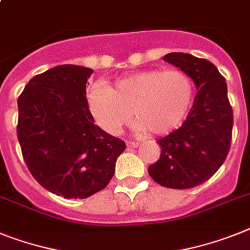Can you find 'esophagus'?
I'll return each mask as SVG.
<instances>
[{
  "label": "esophagus",
  "instance_id": "34e87169",
  "mask_svg": "<svg viewBox=\"0 0 250 250\" xmlns=\"http://www.w3.org/2000/svg\"><path fill=\"white\" fill-rule=\"evenodd\" d=\"M127 146H128V147H131V148H136V147H138V146H140V142H138V141H128V142H127Z\"/></svg>",
  "mask_w": 250,
  "mask_h": 250
}]
</instances>
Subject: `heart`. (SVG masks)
I'll return each instance as SVG.
<instances>
[{
    "label": "heart",
    "mask_w": 250,
    "mask_h": 250,
    "mask_svg": "<svg viewBox=\"0 0 250 250\" xmlns=\"http://www.w3.org/2000/svg\"><path fill=\"white\" fill-rule=\"evenodd\" d=\"M193 94V81L184 71L146 70L115 80L109 87L93 85L87 91V105L96 125L106 133L117 135L132 110L138 131L163 135L183 122Z\"/></svg>",
    "instance_id": "heart-1"
}]
</instances>
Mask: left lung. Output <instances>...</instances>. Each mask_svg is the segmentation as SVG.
Returning a JSON list of instances; mask_svg holds the SVG:
<instances>
[{
    "instance_id": "1",
    "label": "left lung",
    "mask_w": 250,
    "mask_h": 250,
    "mask_svg": "<svg viewBox=\"0 0 250 250\" xmlns=\"http://www.w3.org/2000/svg\"><path fill=\"white\" fill-rule=\"evenodd\" d=\"M163 60L184 71L198 91L182 127L157 140L160 159L148 167V174L160 186L187 189L208 180L224 164L232 109L225 79L209 61L187 53H169Z\"/></svg>"
}]
</instances>
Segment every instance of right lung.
<instances>
[{"label":"right lung","instance_id":"right-lung-1","mask_svg":"<svg viewBox=\"0 0 250 250\" xmlns=\"http://www.w3.org/2000/svg\"><path fill=\"white\" fill-rule=\"evenodd\" d=\"M93 70L62 64L37 75L18 99V138L31 175L64 198L104 189L125 151L122 140L94 125L86 100Z\"/></svg>","mask_w":250,"mask_h":250}]
</instances>
